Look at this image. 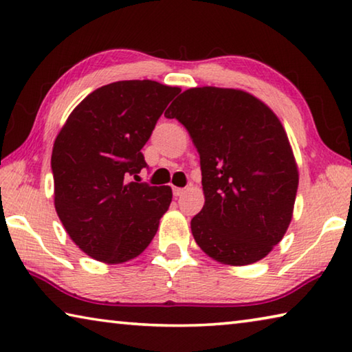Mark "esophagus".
Segmentation results:
<instances>
[{"label":"esophagus","instance_id":"34e87169","mask_svg":"<svg viewBox=\"0 0 352 352\" xmlns=\"http://www.w3.org/2000/svg\"><path fill=\"white\" fill-rule=\"evenodd\" d=\"M172 190H174L175 197H180V195H183L184 192H186V189H184V188H174Z\"/></svg>","mask_w":352,"mask_h":352}]
</instances>
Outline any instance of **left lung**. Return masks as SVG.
<instances>
[{"mask_svg":"<svg viewBox=\"0 0 352 352\" xmlns=\"http://www.w3.org/2000/svg\"><path fill=\"white\" fill-rule=\"evenodd\" d=\"M200 155L205 205L190 220L197 245L228 265L261 261L294 212L298 168L283 124L262 100L233 88H189L164 113Z\"/></svg>","mask_w":352,"mask_h":352,"instance_id":"1","label":"left lung"}]
</instances>
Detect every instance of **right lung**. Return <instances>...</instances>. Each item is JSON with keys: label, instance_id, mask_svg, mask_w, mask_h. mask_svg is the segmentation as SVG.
Segmentation results:
<instances>
[{"label": "right lung", "instance_id": "1", "mask_svg": "<svg viewBox=\"0 0 352 352\" xmlns=\"http://www.w3.org/2000/svg\"><path fill=\"white\" fill-rule=\"evenodd\" d=\"M178 93L155 80L113 82L88 94L58 132L51 157L56 211L91 258L127 262L157 234L172 189L129 177L147 166L141 148Z\"/></svg>", "mask_w": 352, "mask_h": 352}]
</instances>
